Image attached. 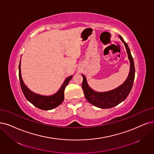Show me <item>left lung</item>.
Masks as SVG:
<instances>
[{
  "mask_svg": "<svg viewBox=\"0 0 154 154\" xmlns=\"http://www.w3.org/2000/svg\"><path fill=\"white\" fill-rule=\"evenodd\" d=\"M121 41L125 45L128 58L130 61V72L126 81L121 86L109 92L97 93L91 89L87 84L86 79L82 75L83 81L82 88L86 100L92 105L101 109H110L119 105L126 99L132 89L135 75V68L133 58L130 52V49L127 43L123 38L119 35Z\"/></svg>",
  "mask_w": 154,
  "mask_h": 154,
  "instance_id": "obj_1",
  "label": "left lung"
}]
</instances>
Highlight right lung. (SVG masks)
<instances>
[{
	"instance_id": "obj_1",
	"label": "right lung",
	"mask_w": 154,
	"mask_h": 154,
	"mask_svg": "<svg viewBox=\"0 0 154 154\" xmlns=\"http://www.w3.org/2000/svg\"><path fill=\"white\" fill-rule=\"evenodd\" d=\"M19 65V79L22 92L26 100L30 101L32 104L39 109L48 110L53 109L60 105L64 100V91L68 82L72 79V76H70L65 79L60 90L56 94L50 96H44L33 93L28 89L23 83L21 75V66Z\"/></svg>"
}]
</instances>
